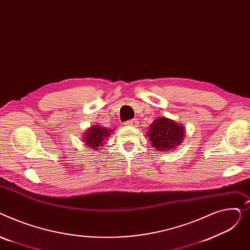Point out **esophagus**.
<instances>
[{
    "label": "esophagus",
    "mask_w": 250,
    "mask_h": 250,
    "mask_svg": "<svg viewBox=\"0 0 250 250\" xmlns=\"http://www.w3.org/2000/svg\"><path fill=\"white\" fill-rule=\"evenodd\" d=\"M138 120L137 119H133V120H129V121H126L125 122V125L126 126H133V127H136L138 125Z\"/></svg>",
    "instance_id": "1"
}]
</instances>
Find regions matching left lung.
<instances>
[{
	"label": "left lung",
	"mask_w": 250,
	"mask_h": 250,
	"mask_svg": "<svg viewBox=\"0 0 250 250\" xmlns=\"http://www.w3.org/2000/svg\"><path fill=\"white\" fill-rule=\"evenodd\" d=\"M147 137L151 142V146L158 151L169 152L175 149L183 142L186 132L182 124L159 117L149 126Z\"/></svg>",
	"instance_id": "left-lung-1"
}]
</instances>
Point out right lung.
Masks as SVG:
<instances>
[{"label":"right lung","instance_id":"right-lung-1","mask_svg":"<svg viewBox=\"0 0 250 250\" xmlns=\"http://www.w3.org/2000/svg\"><path fill=\"white\" fill-rule=\"evenodd\" d=\"M111 133L112 131L110 129L101 127L100 125H94L84 132L83 140L84 141V145H86L87 147L98 150L101 149L103 142L109 137V135H111Z\"/></svg>","mask_w":250,"mask_h":250}]
</instances>
